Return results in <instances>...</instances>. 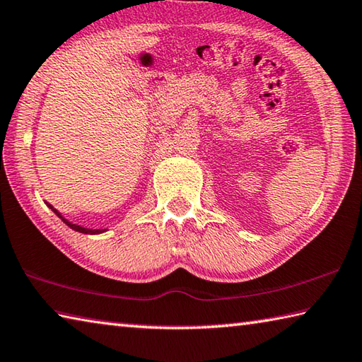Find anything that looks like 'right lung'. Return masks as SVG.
I'll return each instance as SVG.
<instances>
[{
  "mask_svg": "<svg viewBox=\"0 0 362 362\" xmlns=\"http://www.w3.org/2000/svg\"><path fill=\"white\" fill-rule=\"evenodd\" d=\"M52 210H54V212L58 215V216H60V218L64 221V223H66V225L71 228V229H74V231H78V233H83V234H100V233H104V231H106V229H88V228H83V226H78V225H74V223H71V221H68L66 218H63V216H62V214L60 212H58V210H55L54 207H52V206H49Z\"/></svg>",
  "mask_w": 362,
  "mask_h": 362,
  "instance_id": "obj_1",
  "label": "right lung"
}]
</instances>
